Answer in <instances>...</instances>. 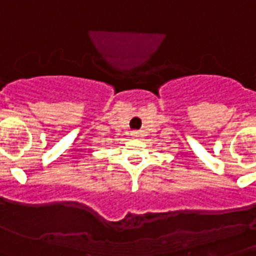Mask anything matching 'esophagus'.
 Masks as SVG:
<instances>
[{"label": "esophagus", "instance_id": "obj_1", "mask_svg": "<svg viewBox=\"0 0 256 256\" xmlns=\"http://www.w3.org/2000/svg\"><path fill=\"white\" fill-rule=\"evenodd\" d=\"M132 137H133V138H137V137H138V133L132 132Z\"/></svg>", "mask_w": 256, "mask_h": 256}]
</instances>
